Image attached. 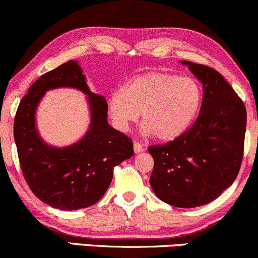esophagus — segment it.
Instances as JSON below:
<instances>
[{"mask_svg": "<svg viewBox=\"0 0 258 258\" xmlns=\"http://www.w3.org/2000/svg\"><path fill=\"white\" fill-rule=\"evenodd\" d=\"M133 150H135L136 154L143 152V150H144V146H143V144L138 143V142H135V143H133Z\"/></svg>", "mask_w": 258, "mask_h": 258, "instance_id": "esophagus-1", "label": "esophagus"}]
</instances>
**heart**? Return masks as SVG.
I'll list each match as a JSON object with an SVG mask.
<instances>
[{"label": "heart", "mask_w": 258, "mask_h": 258, "mask_svg": "<svg viewBox=\"0 0 258 258\" xmlns=\"http://www.w3.org/2000/svg\"><path fill=\"white\" fill-rule=\"evenodd\" d=\"M203 88L194 78L149 72L133 78L108 98L112 123L127 131L143 112L144 132L161 142L177 139L199 114Z\"/></svg>", "instance_id": "b5f03b06"}]
</instances>
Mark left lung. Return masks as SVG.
I'll list each match as a JSON object with an SVG mask.
<instances>
[{"mask_svg":"<svg viewBox=\"0 0 258 258\" xmlns=\"http://www.w3.org/2000/svg\"><path fill=\"white\" fill-rule=\"evenodd\" d=\"M203 84V102L193 126L162 146H150L154 159L150 185L160 200L190 209L214 201L240 170L246 108L220 73L180 60Z\"/></svg>","mask_w":258,"mask_h":258,"instance_id":"1","label":"left lung"}]
</instances>
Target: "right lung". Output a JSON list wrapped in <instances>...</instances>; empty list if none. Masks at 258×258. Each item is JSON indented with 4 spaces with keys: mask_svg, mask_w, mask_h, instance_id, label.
Here are the masks:
<instances>
[{
    "mask_svg": "<svg viewBox=\"0 0 258 258\" xmlns=\"http://www.w3.org/2000/svg\"><path fill=\"white\" fill-rule=\"evenodd\" d=\"M59 87H73L87 94L91 110L88 133L65 148L43 142L34 120L45 92ZM106 117L105 98L90 91L76 60L59 65L31 85L14 117V141L23 174L35 197L64 211L85 209L102 199L111 183L114 167L135 154L131 139L112 128Z\"/></svg>",
    "mask_w": 258,
    "mask_h": 258,
    "instance_id": "obj_1",
    "label": "right lung"
}]
</instances>
